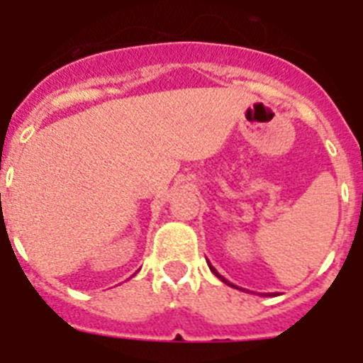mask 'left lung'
<instances>
[{
  "instance_id": "8db88e82",
  "label": "left lung",
  "mask_w": 363,
  "mask_h": 363,
  "mask_svg": "<svg viewBox=\"0 0 363 363\" xmlns=\"http://www.w3.org/2000/svg\"><path fill=\"white\" fill-rule=\"evenodd\" d=\"M207 264H209V262H207ZM209 269H211V271H213V274H214V277H216V278H220V280H221V281H223V284H227V285H229V287H234V289H238V287H236V285H234V284H230V281H229V280H225V278L221 277L220 272H218V271H216V269H214V267H213V265H211V264H209ZM242 291H245V289H242Z\"/></svg>"
}]
</instances>
